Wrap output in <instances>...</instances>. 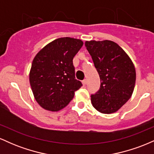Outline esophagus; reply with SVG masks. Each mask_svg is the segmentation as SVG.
Returning <instances> with one entry per match:
<instances>
[{
  "mask_svg": "<svg viewBox=\"0 0 154 154\" xmlns=\"http://www.w3.org/2000/svg\"><path fill=\"white\" fill-rule=\"evenodd\" d=\"M82 85H85L86 84H87V79H83V80L82 81Z\"/></svg>",
  "mask_w": 154,
  "mask_h": 154,
  "instance_id": "obj_1",
  "label": "esophagus"
}]
</instances>
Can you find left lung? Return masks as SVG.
Wrapping results in <instances>:
<instances>
[{
	"mask_svg": "<svg viewBox=\"0 0 154 154\" xmlns=\"http://www.w3.org/2000/svg\"><path fill=\"white\" fill-rule=\"evenodd\" d=\"M85 45L100 79V90L91 95L92 105L102 114L116 112L133 93L135 66L126 52L111 40H91Z\"/></svg>",
	"mask_w": 154,
	"mask_h": 154,
	"instance_id": "obj_1",
	"label": "left lung"
}]
</instances>
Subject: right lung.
Returning a JSON list of instances; mask_svg holds the SVG:
<instances>
[{
  "label": "right lung",
  "mask_w": 154,
  "mask_h": 154,
  "mask_svg": "<svg viewBox=\"0 0 154 154\" xmlns=\"http://www.w3.org/2000/svg\"><path fill=\"white\" fill-rule=\"evenodd\" d=\"M83 45L79 39H56L35 56L29 83L35 99L43 109L59 111L66 107L82 85L75 79L73 59Z\"/></svg>",
  "instance_id": "right-lung-1"
}]
</instances>
